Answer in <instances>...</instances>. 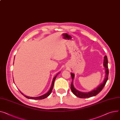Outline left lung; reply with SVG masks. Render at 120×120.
<instances>
[{
  "label": "left lung",
  "instance_id": "left-lung-1",
  "mask_svg": "<svg viewBox=\"0 0 120 120\" xmlns=\"http://www.w3.org/2000/svg\"><path fill=\"white\" fill-rule=\"evenodd\" d=\"M108 59L107 57L106 56H105L104 59V62H103V65L104 67L105 68V78L102 84L99 85L98 87H97L96 88L94 89L93 90H92L90 92H82L81 91H79L76 89L73 85V80L75 77V75L72 73H71V79H72V82L71 85V89L72 91L73 94H75L76 97L80 98H90L91 97H93L96 96L97 94H98L99 92L102 90L104 86L106 85V82L108 79V75H109V69H108Z\"/></svg>",
  "mask_w": 120,
  "mask_h": 120
}]
</instances>
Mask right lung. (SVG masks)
Masks as SVG:
<instances>
[{
	"label": "right lung",
	"instance_id": "right-lung-1",
	"mask_svg": "<svg viewBox=\"0 0 120 120\" xmlns=\"http://www.w3.org/2000/svg\"><path fill=\"white\" fill-rule=\"evenodd\" d=\"M59 73H58V74L54 77V78L53 79V81H52V85H51V87H50L49 90L47 92V93L43 95H42V96H39V97H28V96H26L23 95L21 91H20V92L21 93V94H22L25 97H26V98H28V99H44V98H47L48 96H49L50 95V94L51 93V92H52V89H53V88L55 80V79H56V77H57V75H58L59 74Z\"/></svg>",
	"mask_w": 120,
	"mask_h": 120
}]
</instances>
